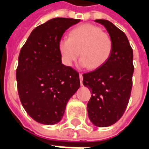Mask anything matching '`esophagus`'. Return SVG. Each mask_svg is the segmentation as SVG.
<instances>
[{"instance_id":"1","label":"esophagus","mask_w":149,"mask_h":149,"mask_svg":"<svg viewBox=\"0 0 149 149\" xmlns=\"http://www.w3.org/2000/svg\"><path fill=\"white\" fill-rule=\"evenodd\" d=\"M79 77H80L81 84L82 85V84H83V76H82V74H81V73H80V74H79Z\"/></svg>"}]
</instances>
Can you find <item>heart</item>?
<instances>
[{
	"mask_svg": "<svg viewBox=\"0 0 149 149\" xmlns=\"http://www.w3.org/2000/svg\"><path fill=\"white\" fill-rule=\"evenodd\" d=\"M58 49L63 64L72 65L79 56L82 68L97 69L104 65L112 54L113 42L109 34L93 24H83L73 28L68 38H62Z\"/></svg>",
	"mask_w": 149,
	"mask_h": 149,
	"instance_id": "obj_1",
	"label": "heart"
}]
</instances>
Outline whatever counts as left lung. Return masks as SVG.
<instances>
[{
    "label": "left lung",
    "mask_w": 149,
    "mask_h": 149,
    "mask_svg": "<svg viewBox=\"0 0 149 149\" xmlns=\"http://www.w3.org/2000/svg\"><path fill=\"white\" fill-rule=\"evenodd\" d=\"M104 26L113 42L106 63L83 74V84L92 93L87 109L90 121L97 127L115 124L125 112L131 95L133 52L124 32L107 20H95Z\"/></svg>",
    "instance_id": "8db88e82"
}]
</instances>
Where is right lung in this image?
I'll return each instance as SVG.
<instances>
[{
	"mask_svg": "<svg viewBox=\"0 0 149 149\" xmlns=\"http://www.w3.org/2000/svg\"><path fill=\"white\" fill-rule=\"evenodd\" d=\"M81 20L56 17L37 26L21 48L16 77L19 97L34 120L57 124L68 100L80 88L79 73L62 64L59 41Z\"/></svg>",
	"mask_w": 149,
	"mask_h": 149,
	"instance_id": "1",
	"label": "right lung"
}]
</instances>
